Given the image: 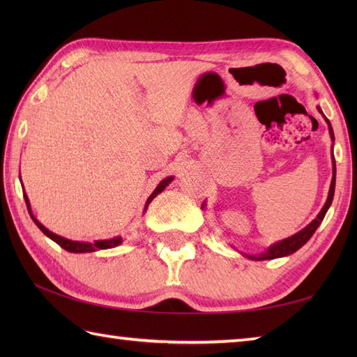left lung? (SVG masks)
<instances>
[{
  "mask_svg": "<svg viewBox=\"0 0 357 357\" xmlns=\"http://www.w3.org/2000/svg\"><path fill=\"white\" fill-rule=\"evenodd\" d=\"M317 110H319V112L322 113L321 107H317ZM322 116H324V113H322ZM324 118H325V116H324ZM325 123L328 124L330 136H331L333 142H335V133H333L331 124H330V121H328L327 118H325ZM335 185H336V161H335V156H333V178H331V185H330L328 198H327V202L324 204L322 210L319 211V215L316 216V219H313V221L310 222V224L305 227V229H302L301 231L293 234V236L287 238V239H284V241H279V242H276V244L270 245V247L267 248V252H265V253H261V255H257V256H247V257H250V259H253V261H265V259H276V257L288 256V255H291V253H294V252H298V250H299L302 245L307 244L308 239L312 238L313 233L317 230V227H319L321 222L324 221L325 213H327V210L330 208L331 202H333V196H335Z\"/></svg>",
  "mask_w": 357,
  "mask_h": 357,
  "instance_id": "left-lung-1",
  "label": "left lung"
}]
</instances>
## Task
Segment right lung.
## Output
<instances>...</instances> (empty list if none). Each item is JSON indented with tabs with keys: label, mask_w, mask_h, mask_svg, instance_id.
Listing matches in <instances>:
<instances>
[{
	"label": "right lung",
	"mask_w": 357,
	"mask_h": 357,
	"mask_svg": "<svg viewBox=\"0 0 357 357\" xmlns=\"http://www.w3.org/2000/svg\"><path fill=\"white\" fill-rule=\"evenodd\" d=\"M172 181H173V176H169V178H165V179L161 181V183H159V185L155 188L153 193L149 196V199L146 202V207H144V210H147L149 204L153 201V198H156V196L161 193L164 188L172 183ZM24 199H26V204H27V210L30 213V218L33 219V222L38 225V229H40L45 234V236L50 238L52 241H55L58 245H61L64 250H67V252H70V253H90V252H96V250H105V248L116 247V245L121 244V242H123V238H113V239H107V241H95L93 244H90V242H78V241H70V239H66L63 236H58V234L52 233L50 230L45 229V227L32 215V210H30V202H29V198H27L26 193H24Z\"/></svg>",
	"instance_id": "right-lung-1"
}]
</instances>
